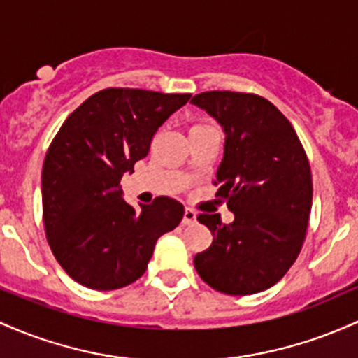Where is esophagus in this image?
Masks as SVG:
<instances>
[{"label":"esophagus","mask_w":358,"mask_h":358,"mask_svg":"<svg viewBox=\"0 0 358 358\" xmlns=\"http://www.w3.org/2000/svg\"><path fill=\"white\" fill-rule=\"evenodd\" d=\"M194 222H196V213H194V210H191V208H186V211H184L182 223L184 224H192Z\"/></svg>","instance_id":"esophagus-1"}]
</instances>
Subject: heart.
Listing matches in <instances>:
<instances>
[{
    "label": "heart",
    "mask_w": 358,
    "mask_h": 358,
    "mask_svg": "<svg viewBox=\"0 0 358 358\" xmlns=\"http://www.w3.org/2000/svg\"><path fill=\"white\" fill-rule=\"evenodd\" d=\"M194 127H201V125H194Z\"/></svg>",
    "instance_id": "heart-1"
}]
</instances>
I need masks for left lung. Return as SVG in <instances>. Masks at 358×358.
Masks as SVG:
<instances>
[{
	"instance_id": "left-lung-1",
	"label": "left lung",
	"mask_w": 358,
	"mask_h": 358,
	"mask_svg": "<svg viewBox=\"0 0 358 358\" xmlns=\"http://www.w3.org/2000/svg\"><path fill=\"white\" fill-rule=\"evenodd\" d=\"M192 104L224 131L216 196L235 220L201 213L213 242L194 257L201 279L216 291L248 296L282 279L306 238L313 201L309 160L289 120L262 96L206 91Z\"/></svg>"
}]
</instances>
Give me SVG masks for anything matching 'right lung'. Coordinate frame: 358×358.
I'll return each instance as SVG.
<instances>
[{
  "label": "right lung",
  "instance_id": "obj_1",
  "mask_svg": "<svg viewBox=\"0 0 358 358\" xmlns=\"http://www.w3.org/2000/svg\"><path fill=\"white\" fill-rule=\"evenodd\" d=\"M189 98L108 87L76 108L52 140L42 169L43 227L60 267L81 286L113 291L135 282L159 236L182 220L184 206L167 196L135 210L120 180Z\"/></svg>",
  "mask_w": 358,
  "mask_h": 358
}]
</instances>
